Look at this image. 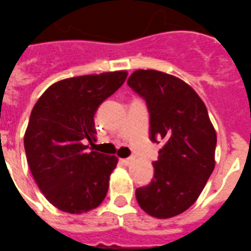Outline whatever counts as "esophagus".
I'll list each match as a JSON object with an SVG mask.
<instances>
[{"mask_svg": "<svg viewBox=\"0 0 251 251\" xmlns=\"http://www.w3.org/2000/svg\"><path fill=\"white\" fill-rule=\"evenodd\" d=\"M132 159L131 158H126V159H120V162L123 163L124 165H130V163H131Z\"/></svg>", "mask_w": 251, "mask_h": 251, "instance_id": "34e87169", "label": "esophagus"}]
</instances>
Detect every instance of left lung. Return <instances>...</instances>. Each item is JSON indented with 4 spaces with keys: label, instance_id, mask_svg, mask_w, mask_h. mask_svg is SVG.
<instances>
[{
    "label": "left lung",
    "instance_id": "1",
    "mask_svg": "<svg viewBox=\"0 0 251 251\" xmlns=\"http://www.w3.org/2000/svg\"><path fill=\"white\" fill-rule=\"evenodd\" d=\"M128 87L147 102L149 138L162 143L154 177L135 192L150 216L169 219L195 203L215 168L216 131L200 96L179 78L136 71Z\"/></svg>",
    "mask_w": 251,
    "mask_h": 251
}]
</instances>
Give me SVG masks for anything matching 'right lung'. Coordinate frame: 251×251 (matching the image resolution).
Instances as JSON below:
<instances>
[{"label": "right lung", "mask_w": 251, "mask_h": 251, "mask_svg": "<svg viewBox=\"0 0 251 251\" xmlns=\"http://www.w3.org/2000/svg\"><path fill=\"white\" fill-rule=\"evenodd\" d=\"M127 73L108 72L68 78L43 93L30 115L24 147L35 182L50 203L68 213L101 204L117 158L88 151L95 115Z\"/></svg>", "instance_id": "add662e5"}]
</instances>
